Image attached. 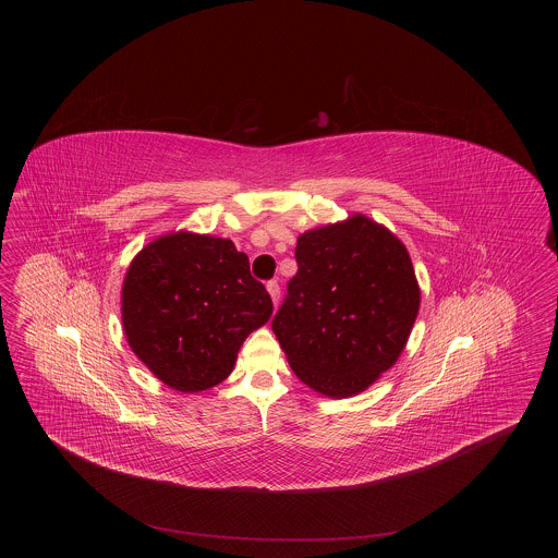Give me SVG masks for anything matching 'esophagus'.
Wrapping results in <instances>:
<instances>
[{"mask_svg":"<svg viewBox=\"0 0 558 558\" xmlns=\"http://www.w3.org/2000/svg\"><path fill=\"white\" fill-rule=\"evenodd\" d=\"M267 292H269V296L274 301V307H278V303H280V284L276 280L267 282Z\"/></svg>","mask_w":558,"mask_h":558,"instance_id":"esophagus-1","label":"esophagus"}]
</instances>
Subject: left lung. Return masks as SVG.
Returning <instances> with one entry per match:
<instances>
[{"label":"left lung","instance_id":"obj_1","mask_svg":"<svg viewBox=\"0 0 558 558\" xmlns=\"http://www.w3.org/2000/svg\"><path fill=\"white\" fill-rule=\"evenodd\" d=\"M296 274L271 322L292 372L326 398L366 391L398 362L421 307L405 244L355 213L296 239Z\"/></svg>","mask_w":558,"mask_h":558}]
</instances>
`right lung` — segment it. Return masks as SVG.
<instances>
[{"instance_id": "obj_1", "label": "right lung", "mask_w": 558, "mask_h": 558, "mask_svg": "<svg viewBox=\"0 0 558 558\" xmlns=\"http://www.w3.org/2000/svg\"><path fill=\"white\" fill-rule=\"evenodd\" d=\"M266 287L234 242L171 232L125 271L123 332L137 360L182 393L207 391L234 371L244 339L271 316Z\"/></svg>"}]
</instances>
